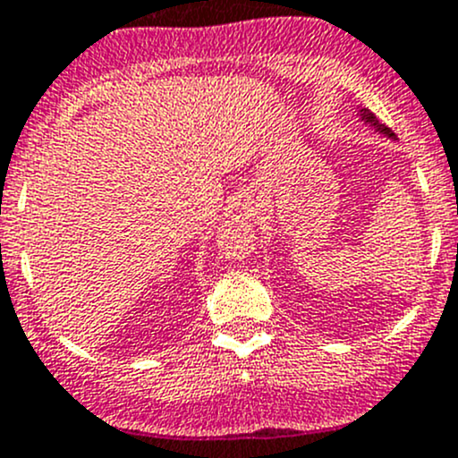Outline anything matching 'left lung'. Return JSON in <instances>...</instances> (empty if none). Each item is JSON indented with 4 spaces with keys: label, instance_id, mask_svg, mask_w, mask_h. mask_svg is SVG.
Returning a JSON list of instances; mask_svg holds the SVG:
<instances>
[{
    "label": "left lung",
    "instance_id": "1",
    "mask_svg": "<svg viewBox=\"0 0 458 458\" xmlns=\"http://www.w3.org/2000/svg\"><path fill=\"white\" fill-rule=\"evenodd\" d=\"M361 119L363 122H368V123H372L374 128H377L378 132H383V135H387V137H394V132L390 131V128H386V126H381V123L377 122V117H374L372 113H368V110H361Z\"/></svg>",
    "mask_w": 458,
    "mask_h": 458
}]
</instances>
